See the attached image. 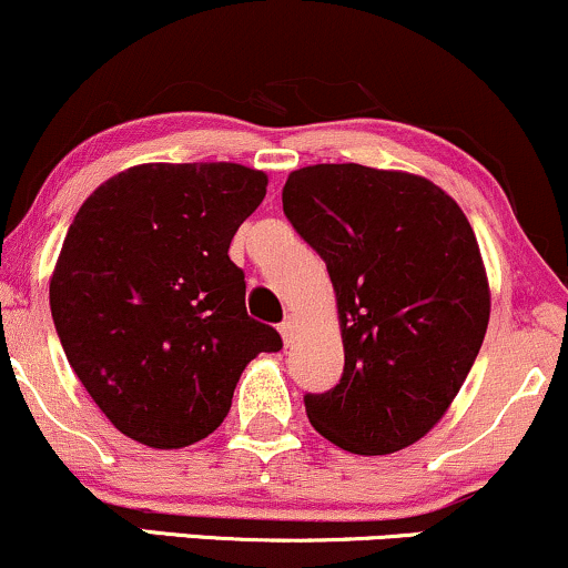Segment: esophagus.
I'll return each instance as SVG.
<instances>
[{"label":"esophagus","mask_w":568,"mask_h":568,"mask_svg":"<svg viewBox=\"0 0 568 568\" xmlns=\"http://www.w3.org/2000/svg\"><path fill=\"white\" fill-rule=\"evenodd\" d=\"M296 320L288 317L285 323H280V336H283V344L291 346L293 344V336H296Z\"/></svg>","instance_id":"1"}]
</instances>
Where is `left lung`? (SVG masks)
<instances>
[{
  "label": "left lung",
  "mask_w": 568,
  "mask_h": 568,
  "mask_svg": "<svg viewBox=\"0 0 568 568\" xmlns=\"http://www.w3.org/2000/svg\"><path fill=\"white\" fill-rule=\"evenodd\" d=\"M283 211L336 291L344 375L306 394L310 423L354 455L399 453L444 418L489 323V280L463 209L418 174L317 163Z\"/></svg>",
  "instance_id": "1"
}]
</instances>
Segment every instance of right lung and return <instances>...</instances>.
<instances>
[{"instance_id": "1", "label": "right lung", "mask_w": 568, "mask_h": 568, "mask_svg": "<svg viewBox=\"0 0 568 568\" xmlns=\"http://www.w3.org/2000/svg\"><path fill=\"white\" fill-rule=\"evenodd\" d=\"M241 163H140L81 203L50 277L73 373L129 439L180 449L222 426L241 373L283 346L245 312L230 243L266 195Z\"/></svg>"}]
</instances>
